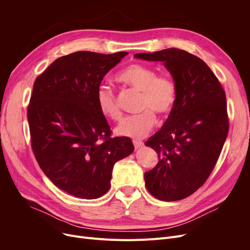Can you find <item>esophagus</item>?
I'll list each match as a JSON object with an SVG mask.
<instances>
[{
    "instance_id": "obj_1",
    "label": "esophagus",
    "mask_w": 250,
    "mask_h": 250,
    "mask_svg": "<svg viewBox=\"0 0 250 250\" xmlns=\"http://www.w3.org/2000/svg\"><path fill=\"white\" fill-rule=\"evenodd\" d=\"M133 143H134V146H135L136 149H140L144 146V143L142 141H139V140H134Z\"/></svg>"
}]
</instances>
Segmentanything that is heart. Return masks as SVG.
Listing matches in <instances>:
<instances>
[{
	"label": "heart",
	"mask_w": 250,
	"mask_h": 250,
	"mask_svg": "<svg viewBox=\"0 0 250 250\" xmlns=\"http://www.w3.org/2000/svg\"><path fill=\"white\" fill-rule=\"evenodd\" d=\"M115 80L141 92L140 108L144 109L139 114L125 117L117 125L115 133L118 136L132 139L145 137L156 122V115L168 116L173 110L177 100V87L172 79L158 77L157 73L141 63H129L115 76ZM96 103L100 112L110 120L117 121L122 112L113 92L105 86L96 90Z\"/></svg>",
	"instance_id": "heart-1"
}]
</instances>
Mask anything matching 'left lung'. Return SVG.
Segmentation results:
<instances>
[{
    "instance_id": "left-lung-1",
    "label": "left lung",
    "mask_w": 250,
    "mask_h": 250,
    "mask_svg": "<svg viewBox=\"0 0 250 250\" xmlns=\"http://www.w3.org/2000/svg\"><path fill=\"white\" fill-rule=\"evenodd\" d=\"M135 58L163 62L177 87L173 110L145 143L159 158L145 172L146 188L161 201L186 199L211 174L228 136L225 91L208 64L186 50L167 48Z\"/></svg>"
}]
</instances>
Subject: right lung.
<instances>
[{"mask_svg":"<svg viewBox=\"0 0 250 250\" xmlns=\"http://www.w3.org/2000/svg\"><path fill=\"white\" fill-rule=\"evenodd\" d=\"M126 55L73 52L34 82L27 110L34 156L57 188L77 198L106 193L114 164L134 152L129 138H110L95 97L103 77Z\"/></svg>","mask_w":250,"mask_h":250,"instance_id":"1","label":"right lung"}]
</instances>
